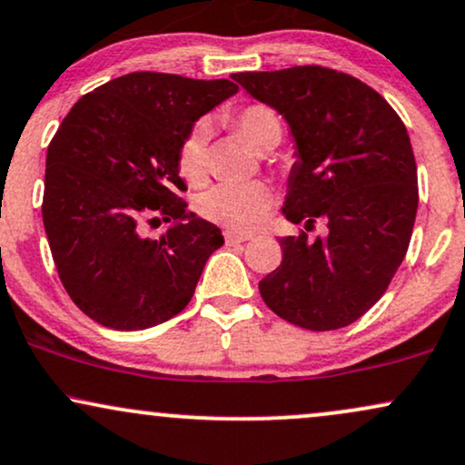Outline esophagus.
<instances>
[{"mask_svg":"<svg viewBox=\"0 0 465 465\" xmlns=\"http://www.w3.org/2000/svg\"><path fill=\"white\" fill-rule=\"evenodd\" d=\"M223 236H225V242H227V244H240V242H247V240L253 238V236H251V233L232 232V229H227V232L223 233Z\"/></svg>","mask_w":465,"mask_h":465,"instance_id":"1","label":"esophagus"}]
</instances>
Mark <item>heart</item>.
I'll list each match as a JSON object with an SVG mask.
<instances>
[{"instance_id": "heart-1", "label": "heart", "mask_w": 465, "mask_h": 465, "mask_svg": "<svg viewBox=\"0 0 465 465\" xmlns=\"http://www.w3.org/2000/svg\"><path fill=\"white\" fill-rule=\"evenodd\" d=\"M232 127L244 143L255 151L268 144H277L282 138V119L271 105L249 104L229 116ZM179 175L193 186H199L210 173V125L197 121L190 127L177 153ZM275 194L264 182L251 183H221L197 201V212L205 221L233 229V232H251L262 225L271 210Z\"/></svg>"}]
</instances>
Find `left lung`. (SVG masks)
Returning a JSON list of instances; mask_svg holds the SVG:
<instances>
[{
  "label": "left lung",
  "mask_w": 465,
  "mask_h": 465,
  "mask_svg": "<svg viewBox=\"0 0 465 465\" xmlns=\"http://www.w3.org/2000/svg\"><path fill=\"white\" fill-rule=\"evenodd\" d=\"M233 80L286 116L299 147L283 214L305 229L279 240L283 260L260 282L262 299L301 329H342L381 299L410 247L418 173L405 125L374 88L329 66ZM318 220L330 233L310 241Z\"/></svg>",
  "instance_id": "left-lung-1"
}]
</instances>
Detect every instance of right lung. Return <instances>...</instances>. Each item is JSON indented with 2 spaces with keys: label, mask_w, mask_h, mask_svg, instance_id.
<instances>
[{
  "label": "right lung",
  "mask_w": 465,
  "mask_h": 465,
  "mask_svg": "<svg viewBox=\"0 0 465 465\" xmlns=\"http://www.w3.org/2000/svg\"><path fill=\"white\" fill-rule=\"evenodd\" d=\"M236 91L229 80L136 71L84 94L60 123L47 149L43 225L66 294L94 322L138 331L190 303L223 236L188 214L179 144ZM160 222L173 227L143 236Z\"/></svg>",
  "instance_id": "add662e5"
}]
</instances>
